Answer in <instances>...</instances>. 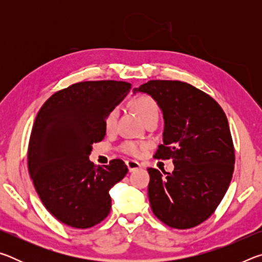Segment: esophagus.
<instances>
[{
    "label": "esophagus",
    "instance_id": "esophagus-1",
    "mask_svg": "<svg viewBox=\"0 0 262 262\" xmlns=\"http://www.w3.org/2000/svg\"><path fill=\"white\" fill-rule=\"evenodd\" d=\"M127 164V167H128V171L133 172V171H136L139 170L141 167V164L136 161H133V159H129V161H126Z\"/></svg>",
    "mask_w": 262,
    "mask_h": 262
}]
</instances>
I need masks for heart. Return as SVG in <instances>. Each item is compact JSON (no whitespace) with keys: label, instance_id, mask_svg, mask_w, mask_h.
Listing matches in <instances>:
<instances>
[{"label":"heart","instance_id":"heart-1","mask_svg":"<svg viewBox=\"0 0 262 262\" xmlns=\"http://www.w3.org/2000/svg\"><path fill=\"white\" fill-rule=\"evenodd\" d=\"M133 107L136 111V113L140 115V118L144 123H148L151 120H158L159 118V106L152 97L148 95H142L133 99ZM119 118V108L113 107L110 111L105 118V129L107 132H113L117 128ZM148 148V144L143 142L136 141H125L120 145V150L129 156L139 157L145 149Z\"/></svg>","mask_w":262,"mask_h":262}]
</instances>
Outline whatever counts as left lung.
Listing matches in <instances>:
<instances>
[{
  "instance_id": "8db88e82",
  "label": "left lung",
  "mask_w": 262,
  "mask_h": 262,
  "mask_svg": "<svg viewBox=\"0 0 262 262\" xmlns=\"http://www.w3.org/2000/svg\"><path fill=\"white\" fill-rule=\"evenodd\" d=\"M134 90L151 96L163 111V144L154 158L174 164L165 176L148 168L152 212L170 228L196 227L214 214L232 178L234 147L227 115L214 98L186 82L152 79Z\"/></svg>"
}]
</instances>
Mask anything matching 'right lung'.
Returning <instances> with one entry per match:
<instances>
[{"mask_svg": "<svg viewBox=\"0 0 262 262\" xmlns=\"http://www.w3.org/2000/svg\"><path fill=\"white\" fill-rule=\"evenodd\" d=\"M132 89L122 81H86L56 91L39 110L28 167L42 205L68 227L88 229L111 210L108 190L127 174L122 159L95 167L92 143L105 136V118Z\"/></svg>", "mask_w": 262, "mask_h": 262, "instance_id": "right-lung-1", "label": "right lung"}]
</instances>
